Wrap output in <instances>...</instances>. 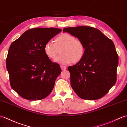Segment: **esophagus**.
I'll use <instances>...</instances> for the list:
<instances>
[{
  "mask_svg": "<svg viewBox=\"0 0 127 127\" xmlns=\"http://www.w3.org/2000/svg\"><path fill=\"white\" fill-rule=\"evenodd\" d=\"M60 66H61V69L62 70H65L66 69V67L64 66V65H61Z\"/></svg>",
  "mask_w": 127,
  "mask_h": 127,
  "instance_id": "esophagus-1",
  "label": "esophagus"
}]
</instances>
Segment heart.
I'll list each match as a JSON object with an SVG mask.
<instances>
[{
    "mask_svg": "<svg viewBox=\"0 0 127 127\" xmlns=\"http://www.w3.org/2000/svg\"><path fill=\"white\" fill-rule=\"evenodd\" d=\"M62 55L55 62L62 64H67L72 62L76 63L83 58L85 52L84 44L81 39L68 33H62L55 38L54 43L48 42L44 46L46 56L54 60L60 54Z\"/></svg>",
    "mask_w": 127,
    "mask_h": 127,
    "instance_id": "1",
    "label": "heart"
}]
</instances>
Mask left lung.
<instances>
[{
  "instance_id": "obj_1",
  "label": "left lung",
  "mask_w": 127,
  "mask_h": 127,
  "mask_svg": "<svg viewBox=\"0 0 127 127\" xmlns=\"http://www.w3.org/2000/svg\"><path fill=\"white\" fill-rule=\"evenodd\" d=\"M64 32L81 39L85 52L81 61L68 67L71 87L84 99L102 98L116 83L119 56L113 41L96 28H66Z\"/></svg>"
}]
</instances>
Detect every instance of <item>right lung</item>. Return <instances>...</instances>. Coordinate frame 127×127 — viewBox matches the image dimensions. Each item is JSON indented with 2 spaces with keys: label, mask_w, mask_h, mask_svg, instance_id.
<instances>
[{
  "label": "right lung",
  "mask_w": 127,
  "mask_h": 127,
  "mask_svg": "<svg viewBox=\"0 0 127 127\" xmlns=\"http://www.w3.org/2000/svg\"><path fill=\"white\" fill-rule=\"evenodd\" d=\"M57 28H34L25 31L11 44L6 60L12 88L26 99L45 98L61 73L44 51L45 44L61 32Z\"/></svg>",
  "instance_id": "1"
}]
</instances>
